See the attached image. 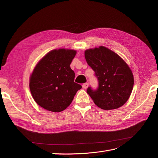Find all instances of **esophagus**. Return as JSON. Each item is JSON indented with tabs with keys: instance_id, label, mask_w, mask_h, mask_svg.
I'll return each mask as SVG.
<instances>
[{
	"instance_id": "esophagus-1",
	"label": "esophagus",
	"mask_w": 158,
	"mask_h": 158,
	"mask_svg": "<svg viewBox=\"0 0 158 158\" xmlns=\"http://www.w3.org/2000/svg\"><path fill=\"white\" fill-rule=\"evenodd\" d=\"M88 87V83H84L82 84V88L84 89H87Z\"/></svg>"
}]
</instances>
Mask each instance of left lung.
Listing matches in <instances>:
<instances>
[{"mask_svg": "<svg viewBox=\"0 0 158 158\" xmlns=\"http://www.w3.org/2000/svg\"><path fill=\"white\" fill-rule=\"evenodd\" d=\"M84 55L99 82L96 90L91 87L87 89L94 103L104 110L123 106L130 97L134 85L133 74L126 62L103 46L85 50Z\"/></svg>", "mask_w": 158, "mask_h": 158, "instance_id": "obj_1", "label": "left lung"}]
</instances>
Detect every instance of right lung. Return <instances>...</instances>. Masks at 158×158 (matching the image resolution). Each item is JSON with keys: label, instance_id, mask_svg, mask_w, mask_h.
I'll use <instances>...</instances> for the list:
<instances>
[{"label": "right lung", "instance_id": "1", "mask_svg": "<svg viewBox=\"0 0 158 158\" xmlns=\"http://www.w3.org/2000/svg\"><path fill=\"white\" fill-rule=\"evenodd\" d=\"M76 55V51L73 49H54L38 62L30 76V89L40 106L60 112L70 106L82 88L74 82L75 74L70 66Z\"/></svg>", "mask_w": 158, "mask_h": 158}]
</instances>
